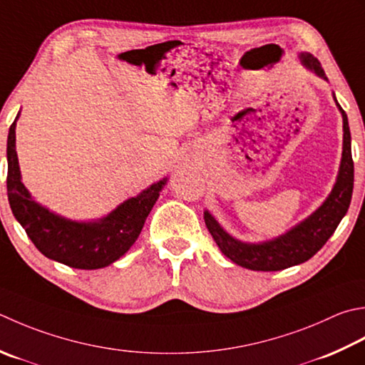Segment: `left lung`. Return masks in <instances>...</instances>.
Here are the masks:
<instances>
[{
  "instance_id": "obj_1",
  "label": "left lung",
  "mask_w": 365,
  "mask_h": 365,
  "mask_svg": "<svg viewBox=\"0 0 365 365\" xmlns=\"http://www.w3.org/2000/svg\"><path fill=\"white\" fill-rule=\"evenodd\" d=\"M299 60L313 74L327 82L324 71L315 56L302 52L299 55ZM334 101L341 113V120H344V147H341L340 168L337 180H335L329 196L312 215L292 226L289 231L278 235V237L253 244V242H242L232 237L209 210L204 212L207 230L210 231L213 240L217 242L218 248L226 258H230L237 266L250 270L274 272V270H283L309 261L313 255L319 252L321 247L337 230L341 218L346 215L349 202H351L354 183L351 133H349L346 113L337 103L335 95Z\"/></svg>"
}]
</instances>
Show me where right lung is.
<instances>
[{
  "label": "right lung",
  "mask_w": 365,
  "mask_h": 365,
  "mask_svg": "<svg viewBox=\"0 0 365 365\" xmlns=\"http://www.w3.org/2000/svg\"><path fill=\"white\" fill-rule=\"evenodd\" d=\"M7 135V199L14 217L24 227L34 247L48 259L74 269H101L120 259L138 240L150 210L158 201L168 177L126 199L106 217L77 221L48 210L34 201L21 182L16 152V125Z\"/></svg>",
  "instance_id": "right-lung-1"
}]
</instances>
